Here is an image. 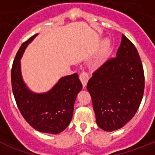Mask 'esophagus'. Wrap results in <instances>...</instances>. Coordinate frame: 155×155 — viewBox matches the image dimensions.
<instances>
[{
  "label": "esophagus",
  "mask_w": 155,
  "mask_h": 155,
  "mask_svg": "<svg viewBox=\"0 0 155 155\" xmlns=\"http://www.w3.org/2000/svg\"><path fill=\"white\" fill-rule=\"evenodd\" d=\"M88 79H89V74L87 73V72H85V71H83V72H81L80 74V80L81 81L82 84H83V87H85L86 84H87V81H88Z\"/></svg>",
  "instance_id": "34e87169"
}]
</instances>
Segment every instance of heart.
I'll list each match as a JSON object with an SVG mask.
<instances>
[{
    "label": "heart",
    "mask_w": 155,
    "mask_h": 155,
    "mask_svg": "<svg viewBox=\"0 0 155 155\" xmlns=\"http://www.w3.org/2000/svg\"><path fill=\"white\" fill-rule=\"evenodd\" d=\"M108 46V44H106V46ZM102 59H103V56L101 55L98 57V59L96 60V64H100V63L102 61Z\"/></svg>",
    "instance_id": "heart-1"
}]
</instances>
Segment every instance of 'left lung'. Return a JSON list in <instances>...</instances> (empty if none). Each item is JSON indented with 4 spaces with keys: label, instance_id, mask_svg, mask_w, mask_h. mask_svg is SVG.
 Returning <instances> with one entry per match:
<instances>
[{
    "label": "left lung",
    "instance_id": "obj_1",
    "mask_svg": "<svg viewBox=\"0 0 155 155\" xmlns=\"http://www.w3.org/2000/svg\"><path fill=\"white\" fill-rule=\"evenodd\" d=\"M96 123L105 131L122 128L136 114L144 91V74L137 50L122 35L116 57L92 74L87 84Z\"/></svg>",
    "mask_w": 155,
    "mask_h": 155
}]
</instances>
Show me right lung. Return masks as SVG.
I'll return each instance as SVG.
<instances>
[{"mask_svg":"<svg viewBox=\"0 0 155 155\" xmlns=\"http://www.w3.org/2000/svg\"><path fill=\"white\" fill-rule=\"evenodd\" d=\"M36 35L23 42L14 60L12 91L20 113L31 127L39 132L57 134L71 123L74 105L82 84L75 73L61 78L48 92L37 94L28 89L22 80L20 60L26 46Z\"/></svg>","mask_w":155,"mask_h":155,"instance_id":"right-lung-1","label":"right lung"}]
</instances>
